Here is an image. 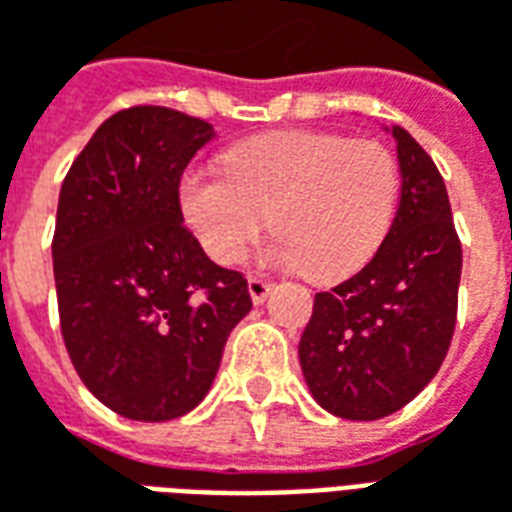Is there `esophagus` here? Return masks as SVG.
I'll use <instances>...</instances> for the list:
<instances>
[{
    "mask_svg": "<svg viewBox=\"0 0 512 512\" xmlns=\"http://www.w3.org/2000/svg\"><path fill=\"white\" fill-rule=\"evenodd\" d=\"M246 285H249V296H252L255 304H263L268 299V293H271V282L266 277H257V274L246 279Z\"/></svg>",
    "mask_w": 512,
    "mask_h": 512,
    "instance_id": "1",
    "label": "esophagus"
}]
</instances>
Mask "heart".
Here are the masks:
<instances>
[{
	"mask_svg": "<svg viewBox=\"0 0 512 512\" xmlns=\"http://www.w3.org/2000/svg\"><path fill=\"white\" fill-rule=\"evenodd\" d=\"M397 156L376 139L279 131L235 145L224 172L189 169L180 208L202 249L222 266L246 257L271 222L266 257L315 282L356 274L395 222Z\"/></svg>",
	"mask_w": 512,
	"mask_h": 512,
	"instance_id": "1",
	"label": "heart"
}]
</instances>
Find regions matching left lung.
Here are the masks:
<instances>
[{
    "label": "left lung",
    "instance_id": "1",
    "mask_svg": "<svg viewBox=\"0 0 512 512\" xmlns=\"http://www.w3.org/2000/svg\"><path fill=\"white\" fill-rule=\"evenodd\" d=\"M400 205L373 260L315 293L299 359L312 397L343 419H381L430 384L458 318L461 238L433 158L392 128Z\"/></svg>",
    "mask_w": 512,
    "mask_h": 512
}]
</instances>
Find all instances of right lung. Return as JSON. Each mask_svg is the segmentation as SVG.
Instances as JSON below:
<instances>
[{
    "mask_svg": "<svg viewBox=\"0 0 512 512\" xmlns=\"http://www.w3.org/2000/svg\"><path fill=\"white\" fill-rule=\"evenodd\" d=\"M213 128L167 106H128L62 180L51 241L60 329L84 386L128 419L183 417L211 389L252 310L241 271L183 224L180 178Z\"/></svg>",
    "mask_w": 512,
    "mask_h": 512,
    "instance_id": "1",
    "label": "right lung"
}]
</instances>
